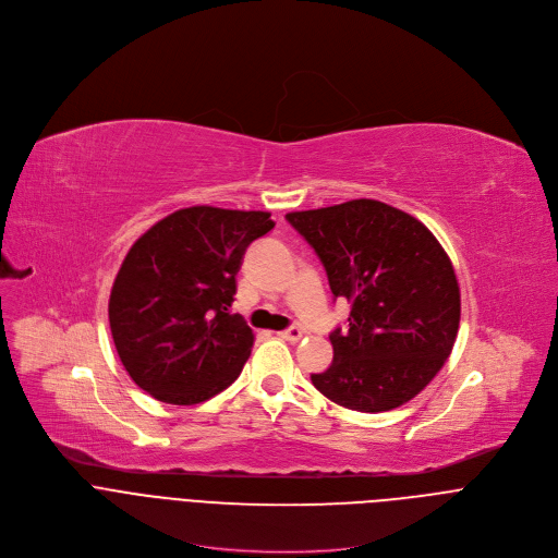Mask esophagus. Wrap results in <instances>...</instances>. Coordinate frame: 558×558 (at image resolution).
I'll list each match as a JSON object with an SVG mask.
<instances>
[{"label":"esophagus","mask_w":558,"mask_h":558,"mask_svg":"<svg viewBox=\"0 0 558 558\" xmlns=\"http://www.w3.org/2000/svg\"><path fill=\"white\" fill-rule=\"evenodd\" d=\"M282 340H287V342H291V344H295V342H300L302 338H304V331L302 329H298V327H291V329H287V331H282V333H278Z\"/></svg>","instance_id":"1"}]
</instances>
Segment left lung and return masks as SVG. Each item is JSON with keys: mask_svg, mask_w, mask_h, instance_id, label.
I'll return each mask as SVG.
<instances>
[{"mask_svg": "<svg viewBox=\"0 0 558 558\" xmlns=\"http://www.w3.org/2000/svg\"><path fill=\"white\" fill-rule=\"evenodd\" d=\"M320 256L336 298L351 304L333 331V362L311 375L331 402L384 413L411 402L446 364L459 331L454 267L415 216L373 198L289 211Z\"/></svg>", "mask_w": 558, "mask_h": 558, "instance_id": "left-lung-1", "label": "left lung"}]
</instances>
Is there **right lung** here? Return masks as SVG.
Instances as JSON below:
<instances>
[{
	"mask_svg": "<svg viewBox=\"0 0 558 558\" xmlns=\"http://www.w3.org/2000/svg\"><path fill=\"white\" fill-rule=\"evenodd\" d=\"M274 225L269 211L194 205L136 238L114 278L108 317L128 375L154 400L194 407L241 375L254 331L229 315L235 274Z\"/></svg>",
	"mask_w": 558,
	"mask_h": 558,
	"instance_id": "1",
	"label": "right lung"
}]
</instances>
